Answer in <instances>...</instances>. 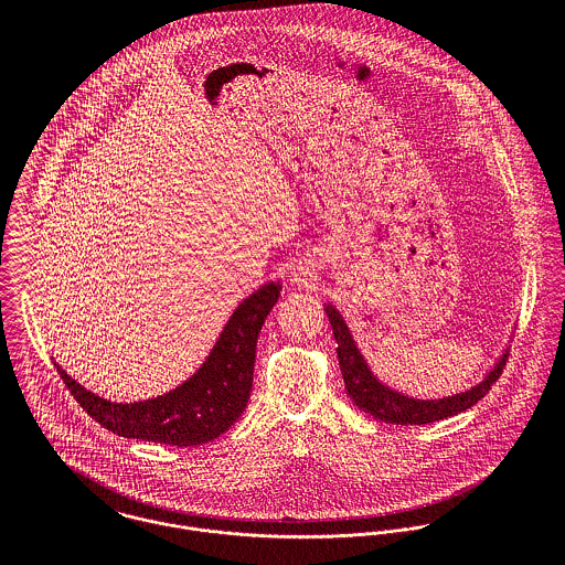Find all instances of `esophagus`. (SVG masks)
<instances>
[{"mask_svg":"<svg viewBox=\"0 0 565 565\" xmlns=\"http://www.w3.org/2000/svg\"><path fill=\"white\" fill-rule=\"evenodd\" d=\"M294 280H296V282H305V285H307V282H309V274H305V271H296V274H294Z\"/></svg>","mask_w":565,"mask_h":565,"instance_id":"obj_1","label":"esophagus"}]
</instances>
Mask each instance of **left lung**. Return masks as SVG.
Here are the masks:
<instances>
[{
  "mask_svg": "<svg viewBox=\"0 0 565 565\" xmlns=\"http://www.w3.org/2000/svg\"><path fill=\"white\" fill-rule=\"evenodd\" d=\"M323 311L328 316V322L332 326V334L337 341V359L343 374L345 392L361 411L370 413L372 417L387 422V424H428L439 422L446 417H452L470 406L479 403L484 394L491 390V385L498 381L507 350L498 356L493 367L487 372L481 383L470 387L468 392H459L439 401H417L411 396H404L401 392L387 387L381 383L374 372L370 370L365 356L361 354L350 328L341 313L332 305H323Z\"/></svg>",
  "mask_w": 565,
  "mask_h": 565,
  "instance_id": "left-lung-1",
  "label": "left lung"
}]
</instances>
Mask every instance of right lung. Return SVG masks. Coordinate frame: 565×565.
Returning <instances> with one entry per match:
<instances>
[{
	"instance_id": "add662e5",
	"label": "right lung",
	"mask_w": 565,
	"mask_h": 565,
	"mask_svg": "<svg viewBox=\"0 0 565 565\" xmlns=\"http://www.w3.org/2000/svg\"><path fill=\"white\" fill-rule=\"evenodd\" d=\"M280 289V280H271L247 296L195 374L157 398L110 403L84 390L56 363L58 374L82 408L119 437L178 448L209 444L242 417L249 401L256 339Z\"/></svg>"
}]
</instances>
